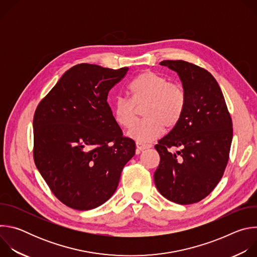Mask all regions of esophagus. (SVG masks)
<instances>
[{"label":"esophagus","instance_id":"obj_1","mask_svg":"<svg viewBox=\"0 0 257 257\" xmlns=\"http://www.w3.org/2000/svg\"><path fill=\"white\" fill-rule=\"evenodd\" d=\"M136 148L139 151H145V150H148V149H151L152 145L151 144H143L141 142H136Z\"/></svg>","mask_w":257,"mask_h":257}]
</instances>
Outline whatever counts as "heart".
I'll use <instances>...</instances> for the list:
<instances>
[{"mask_svg":"<svg viewBox=\"0 0 257 257\" xmlns=\"http://www.w3.org/2000/svg\"><path fill=\"white\" fill-rule=\"evenodd\" d=\"M131 98L118 96L113 104V116L123 128H130L137 116V106L147 105L144 114L147 118L136 123L128 131V136L137 142L148 143L158 138L164 131L174 128L182 118L186 105V94L183 87L158 73L146 70L129 84Z\"/></svg>","mask_w":257,"mask_h":257,"instance_id":"obj_1","label":"heart"}]
</instances>
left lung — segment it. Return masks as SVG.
Returning a JSON list of instances; mask_svg holds the SVG:
<instances>
[{"instance_id": "obj_1", "label": "left lung", "mask_w": 257, "mask_h": 257, "mask_svg": "<svg viewBox=\"0 0 257 257\" xmlns=\"http://www.w3.org/2000/svg\"><path fill=\"white\" fill-rule=\"evenodd\" d=\"M176 71L186 94L179 123L155 146L161 162L155 172L160 193L178 204L205 198L222 179L233 137L225 97L210 73L192 63L161 62ZM178 148L175 153L170 150Z\"/></svg>"}]
</instances>
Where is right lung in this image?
<instances>
[{"mask_svg": "<svg viewBox=\"0 0 257 257\" xmlns=\"http://www.w3.org/2000/svg\"><path fill=\"white\" fill-rule=\"evenodd\" d=\"M128 68L73 66L40 101L33 117V160L53 194L88 210L116 191L135 142L123 135L106 99Z\"/></svg>", "mask_w": 257, "mask_h": 257, "instance_id": "right-lung-1", "label": "right lung"}]
</instances>
